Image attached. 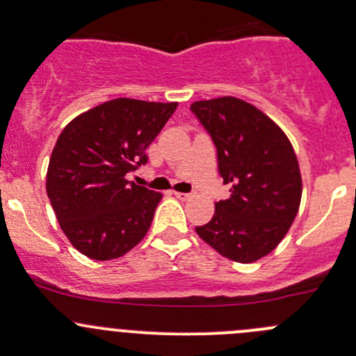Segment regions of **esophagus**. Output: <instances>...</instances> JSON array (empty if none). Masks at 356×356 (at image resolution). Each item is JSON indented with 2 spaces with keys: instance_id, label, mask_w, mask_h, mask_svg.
I'll use <instances>...</instances> for the list:
<instances>
[{
  "instance_id": "1",
  "label": "esophagus",
  "mask_w": 356,
  "mask_h": 356,
  "mask_svg": "<svg viewBox=\"0 0 356 356\" xmlns=\"http://www.w3.org/2000/svg\"><path fill=\"white\" fill-rule=\"evenodd\" d=\"M174 195H175V198H179V200H182V201L193 198V193H179V191H175Z\"/></svg>"
}]
</instances>
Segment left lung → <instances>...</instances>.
I'll return each mask as SVG.
<instances>
[{
  "instance_id": "8db88e82",
  "label": "left lung",
  "mask_w": 356,
  "mask_h": 356,
  "mask_svg": "<svg viewBox=\"0 0 356 356\" xmlns=\"http://www.w3.org/2000/svg\"><path fill=\"white\" fill-rule=\"evenodd\" d=\"M191 111L213 139L218 172L231 186V196L215 203L211 220L196 232L229 260H260L288 234L300 208L293 145L270 117L234 96L195 102Z\"/></svg>"
}]
</instances>
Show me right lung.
Here are the masks:
<instances>
[{"label":"right lung","mask_w":356,"mask_h":356,"mask_svg":"<svg viewBox=\"0 0 356 356\" xmlns=\"http://www.w3.org/2000/svg\"><path fill=\"white\" fill-rule=\"evenodd\" d=\"M177 103L117 98L77 115L56 139L46 193L77 251L113 260L148 232L161 193L127 181Z\"/></svg>","instance_id":"right-lung-1"}]
</instances>
